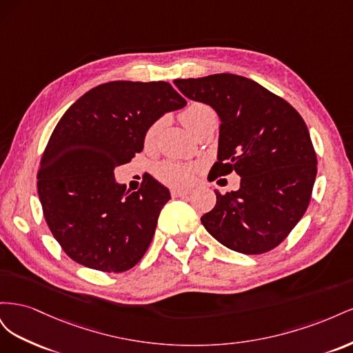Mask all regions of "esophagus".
Here are the masks:
<instances>
[{
    "mask_svg": "<svg viewBox=\"0 0 353 353\" xmlns=\"http://www.w3.org/2000/svg\"><path fill=\"white\" fill-rule=\"evenodd\" d=\"M170 194H172V197H187L190 194V190L172 188V190H170Z\"/></svg>",
    "mask_w": 353,
    "mask_h": 353,
    "instance_id": "34e87169",
    "label": "esophagus"
}]
</instances>
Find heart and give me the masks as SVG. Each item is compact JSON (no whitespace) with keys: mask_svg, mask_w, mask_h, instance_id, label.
Wrapping results in <instances>:
<instances>
[{"mask_svg":"<svg viewBox=\"0 0 353 353\" xmlns=\"http://www.w3.org/2000/svg\"><path fill=\"white\" fill-rule=\"evenodd\" d=\"M181 121L188 128L191 132H194L196 128L201 125L209 117L215 116V112L212 110L210 105L205 103L194 101L188 104L187 108L181 112ZM160 130V122H154L145 134V143L152 144L154 138L157 137ZM156 175L160 181H163L168 185H175V187H183L190 184L191 178H193V169L187 165L178 163V162H163L160 163L156 169Z\"/></svg>","mask_w":353,"mask_h":353,"instance_id":"b5f03b06","label":"heart"}]
</instances>
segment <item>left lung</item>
Returning a JSON list of instances; mask_svg holds the SVG:
<instances>
[{
    "mask_svg": "<svg viewBox=\"0 0 353 353\" xmlns=\"http://www.w3.org/2000/svg\"><path fill=\"white\" fill-rule=\"evenodd\" d=\"M187 99L209 104L221 119L218 162L210 172L241 176L240 188L216 193L201 216L213 239L244 254L276 248L302 219L316 176V154L302 116L249 78L216 73L175 79Z\"/></svg>",
    "mask_w": 353,
    "mask_h": 353,
    "instance_id": "8db88e82",
    "label": "left lung"
}]
</instances>
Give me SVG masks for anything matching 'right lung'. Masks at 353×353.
<instances>
[{
    "mask_svg": "<svg viewBox=\"0 0 353 353\" xmlns=\"http://www.w3.org/2000/svg\"><path fill=\"white\" fill-rule=\"evenodd\" d=\"M185 104L163 81H113L85 92L61 116L41 157L38 196L70 259L103 272L141 261L170 193L153 176L130 193L113 170L143 150L159 117Z\"/></svg>",
    "mask_w": 353,
    "mask_h": 353,
    "instance_id": "add662e5",
    "label": "right lung"
}]
</instances>
